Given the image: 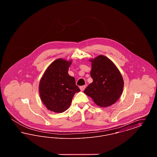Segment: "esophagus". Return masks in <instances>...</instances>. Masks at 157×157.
Segmentation results:
<instances>
[{
	"mask_svg": "<svg viewBox=\"0 0 157 157\" xmlns=\"http://www.w3.org/2000/svg\"><path fill=\"white\" fill-rule=\"evenodd\" d=\"M85 88H86V85H83V86H80V90H81V91H83V90H84L85 89Z\"/></svg>",
	"mask_w": 157,
	"mask_h": 157,
	"instance_id": "obj_1",
	"label": "esophagus"
}]
</instances>
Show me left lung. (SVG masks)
I'll return each instance as SVG.
<instances>
[{
	"label": "left lung",
	"instance_id": "8db88e82",
	"mask_svg": "<svg viewBox=\"0 0 157 157\" xmlns=\"http://www.w3.org/2000/svg\"><path fill=\"white\" fill-rule=\"evenodd\" d=\"M90 61V76L93 82L84 93L99 106L113 104L120 98L124 88V80L119 70L111 60L103 55Z\"/></svg>",
	"mask_w": 157,
	"mask_h": 157
}]
</instances>
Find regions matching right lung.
<instances>
[{
    "instance_id": "add662e5",
    "label": "right lung",
    "mask_w": 157,
    "mask_h": 157,
    "mask_svg": "<svg viewBox=\"0 0 157 157\" xmlns=\"http://www.w3.org/2000/svg\"><path fill=\"white\" fill-rule=\"evenodd\" d=\"M71 61L55 60L45 71L39 83V94L46 108L53 112H63L71 105L75 93L80 91L75 78L67 71Z\"/></svg>"
}]
</instances>
